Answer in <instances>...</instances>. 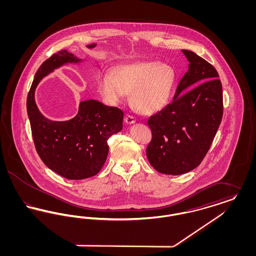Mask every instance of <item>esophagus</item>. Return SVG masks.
Listing matches in <instances>:
<instances>
[{
  "label": "esophagus",
  "instance_id": "esophagus-1",
  "mask_svg": "<svg viewBox=\"0 0 256 256\" xmlns=\"http://www.w3.org/2000/svg\"><path fill=\"white\" fill-rule=\"evenodd\" d=\"M124 121H126V122L128 124H132L136 122L135 118H134V116H132V115H126Z\"/></svg>",
  "mask_w": 256,
  "mask_h": 256
}]
</instances>
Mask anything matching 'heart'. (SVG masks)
I'll return each mask as SVG.
<instances>
[{"instance_id": "obj_1", "label": "heart", "mask_w": 256, "mask_h": 256, "mask_svg": "<svg viewBox=\"0 0 256 256\" xmlns=\"http://www.w3.org/2000/svg\"><path fill=\"white\" fill-rule=\"evenodd\" d=\"M176 72L160 61H139L115 69L114 74L102 72L98 78V91L111 106L124 102L132 94L134 108L144 115H154L170 104Z\"/></svg>"}]
</instances>
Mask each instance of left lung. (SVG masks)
Segmentation results:
<instances>
[{"label": "left lung", "instance_id": "1", "mask_svg": "<svg viewBox=\"0 0 256 256\" xmlns=\"http://www.w3.org/2000/svg\"><path fill=\"white\" fill-rule=\"evenodd\" d=\"M188 72L172 102L152 116V139L146 156L156 170L178 176L198 167L211 146L222 118V88L216 69L192 50H182Z\"/></svg>", "mask_w": 256, "mask_h": 256}]
</instances>
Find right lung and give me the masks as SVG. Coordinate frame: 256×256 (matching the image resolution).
Here are the masks:
<instances>
[{"mask_svg": "<svg viewBox=\"0 0 256 256\" xmlns=\"http://www.w3.org/2000/svg\"><path fill=\"white\" fill-rule=\"evenodd\" d=\"M67 50L44 61L36 74L26 98L28 116L37 154L45 165L68 180L91 178L100 170L110 150L108 140L122 130L124 113L96 100L80 102L78 114L67 121H52L37 108L36 90L50 73L67 64H80Z\"/></svg>", "mask_w": 256, "mask_h": 256, "instance_id": "1", "label": "right lung"}]
</instances>
